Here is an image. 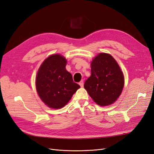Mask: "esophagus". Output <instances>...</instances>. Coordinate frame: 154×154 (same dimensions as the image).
Instances as JSON below:
<instances>
[{
    "instance_id": "34e87169",
    "label": "esophagus",
    "mask_w": 154,
    "mask_h": 154,
    "mask_svg": "<svg viewBox=\"0 0 154 154\" xmlns=\"http://www.w3.org/2000/svg\"><path fill=\"white\" fill-rule=\"evenodd\" d=\"M79 85H80V87H83V80H82L80 83H79Z\"/></svg>"
}]
</instances>
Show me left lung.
Masks as SVG:
<instances>
[{
    "instance_id": "obj_1",
    "label": "left lung",
    "mask_w": 154,
    "mask_h": 154,
    "mask_svg": "<svg viewBox=\"0 0 154 154\" xmlns=\"http://www.w3.org/2000/svg\"><path fill=\"white\" fill-rule=\"evenodd\" d=\"M91 75L84 88L95 103L100 106L112 104L122 94L124 76L118 63L109 54H97L91 62Z\"/></svg>"
}]
</instances>
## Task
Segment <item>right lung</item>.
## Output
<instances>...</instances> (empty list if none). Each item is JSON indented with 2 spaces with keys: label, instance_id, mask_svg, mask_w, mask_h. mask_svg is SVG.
I'll use <instances>...</instances> for the list:
<instances>
[{
  "label": "right lung",
  "instance_id": "1",
  "mask_svg": "<svg viewBox=\"0 0 154 154\" xmlns=\"http://www.w3.org/2000/svg\"><path fill=\"white\" fill-rule=\"evenodd\" d=\"M63 56H49L40 66L36 76V88L40 99L51 109H61L80 86L74 83Z\"/></svg>",
  "mask_w": 154,
  "mask_h": 154
}]
</instances>
